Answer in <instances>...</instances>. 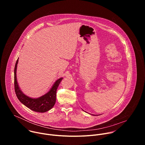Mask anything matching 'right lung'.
Here are the masks:
<instances>
[{"label":"right lung","instance_id":"1","mask_svg":"<svg viewBox=\"0 0 145 145\" xmlns=\"http://www.w3.org/2000/svg\"><path fill=\"white\" fill-rule=\"evenodd\" d=\"M18 63V58L16 60L14 68V88L16 95L22 104L35 112H45L53 108L56 100V91L61 81L63 78H60L57 80L50 90L45 95L37 99L29 97L23 93L20 90L16 80V68Z\"/></svg>","mask_w":145,"mask_h":145}]
</instances>
